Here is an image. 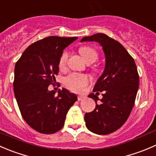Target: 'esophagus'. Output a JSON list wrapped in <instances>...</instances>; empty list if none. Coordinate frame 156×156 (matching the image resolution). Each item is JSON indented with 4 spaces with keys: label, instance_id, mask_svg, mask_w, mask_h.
Instances as JSON below:
<instances>
[{
    "label": "esophagus",
    "instance_id": "34e87169",
    "mask_svg": "<svg viewBox=\"0 0 156 156\" xmlns=\"http://www.w3.org/2000/svg\"><path fill=\"white\" fill-rule=\"evenodd\" d=\"M77 98H78V101H83V99H85V98H86V97L83 96V95H78Z\"/></svg>",
    "mask_w": 156,
    "mask_h": 156
}]
</instances>
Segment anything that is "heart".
Here are the masks:
<instances>
[{"instance_id": "1", "label": "heart", "mask_w": 156, "mask_h": 156, "mask_svg": "<svg viewBox=\"0 0 156 156\" xmlns=\"http://www.w3.org/2000/svg\"><path fill=\"white\" fill-rule=\"evenodd\" d=\"M80 52L88 64H92L98 59V52L91 47H83L80 49ZM68 52L64 51L59 61L60 68H64L68 60ZM89 79L87 76L80 73H73L66 76L64 80L65 86L70 90L76 92H81L85 86L87 85Z\"/></svg>"}]
</instances>
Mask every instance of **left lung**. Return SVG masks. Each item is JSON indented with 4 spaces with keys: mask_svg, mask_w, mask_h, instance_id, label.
<instances>
[{
    "mask_svg": "<svg viewBox=\"0 0 156 156\" xmlns=\"http://www.w3.org/2000/svg\"><path fill=\"white\" fill-rule=\"evenodd\" d=\"M83 41L98 42L105 56L104 72L93 89V92L105 93L98 104L97 95L92 93L88 96L95 100L96 105L92 112L85 114L86 126L94 133H112L122 127L134 105L140 83L136 66L125 48L105 34L83 37Z\"/></svg>",
    "mask_w": 156,
    "mask_h": 156,
    "instance_id": "left-lung-1",
    "label": "left lung"
}]
</instances>
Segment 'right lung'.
Segmentation results:
<instances>
[{
    "mask_svg": "<svg viewBox=\"0 0 156 156\" xmlns=\"http://www.w3.org/2000/svg\"><path fill=\"white\" fill-rule=\"evenodd\" d=\"M76 39L46 37L30 44L16 63L13 91L20 111L26 122L41 133L61 130L67 112L77 100L64 88L58 95L48 89L58 74L63 51Z\"/></svg>",
    "mask_w": 156,
    "mask_h": 156,
    "instance_id": "1",
    "label": "right lung"
}]
</instances>
